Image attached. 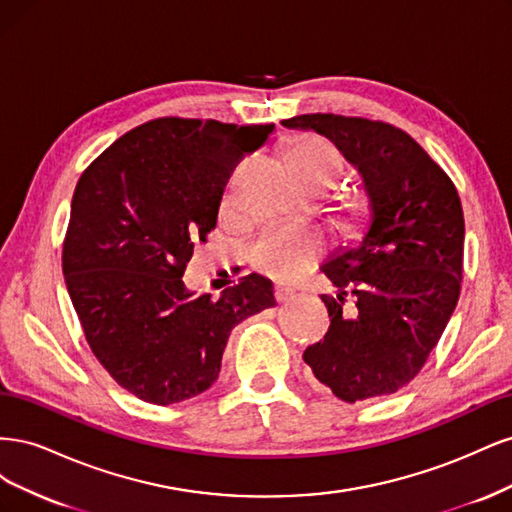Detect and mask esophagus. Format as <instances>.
<instances>
[{
  "mask_svg": "<svg viewBox=\"0 0 512 512\" xmlns=\"http://www.w3.org/2000/svg\"><path fill=\"white\" fill-rule=\"evenodd\" d=\"M294 294V288H290V286H284V284H280L275 288V299L280 301V303H286L290 297Z\"/></svg>",
  "mask_w": 512,
  "mask_h": 512,
  "instance_id": "esophagus-1",
  "label": "esophagus"
}]
</instances>
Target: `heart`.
I'll use <instances>...</instances> for the list:
<instances>
[{
	"instance_id": "b5f03b06",
	"label": "heart",
	"mask_w": 512,
	"mask_h": 512,
	"mask_svg": "<svg viewBox=\"0 0 512 512\" xmlns=\"http://www.w3.org/2000/svg\"><path fill=\"white\" fill-rule=\"evenodd\" d=\"M286 162L294 177L312 190L331 188L344 168L342 153L318 136H303L294 141L286 151ZM232 205H235V194L226 190L222 207L228 211ZM318 254L320 239L316 232L290 224H273L265 228L252 247L256 265L262 271L282 277V280H290V277L303 273Z\"/></svg>"
}]
</instances>
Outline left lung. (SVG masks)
I'll return each mask as SVG.
<instances>
[{"label": "left lung", "instance_id": "8db88e82", "mask_svg": "<svg viewBox=\"0 0 512 512\" xmlns=\"http://www.w3.org/2000/svg\"><path fill=\"white\" fill-rule=\"evenodd\" d=\"M282 126L329 138L369 203L361 239L322 265L337 286V297L320 294L331 327L303 359L348 404L391 395L421 371L455 312L466 239L459 194L427 151L389 123L314 113ZM348 291L354 306L345 305Z\"/></svg>", "mask_w": 512, "mask_h": 512}]
</instances>
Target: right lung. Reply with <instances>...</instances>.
Wrapping results in <instances>:
<instances>
[{
	"label": "right lung",
	"mask_w": 512,
	"mask_h": 512,
	"mask_svg": "<svg viewBox=\"0 0 512 512\" xmlns=\"http://www.w3.org/2000/svg\"><path fill=\"white\" fill-rule=\"evenodd\" d=\"M269 126L162 117L108 147L81 175L64 277L87 344L117 384L149 404L196 397L218 380L230 331L275 305L273 282L241 277L220 299L185 288L230 170Z\"/></svg>",
	"instance_id": "right-lung-1"
}]
</instances>
